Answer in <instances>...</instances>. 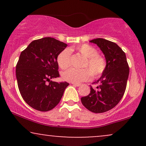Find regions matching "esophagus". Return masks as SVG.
<instances>
[{"label": "esophagus", "mask_w": 146, "mask_h": 146, "mask_svg": "<svg viewBox=\"0 0 146 146\" xmlns=\"http://www.w3.org/2000/svg\"><path fill=\"white\" fill-rule=\"evenodd\" d=\"M71 84L73 85V86H81V84H78V83H71Z\"/></svg>", "instance_id": "1"}]
</instances>
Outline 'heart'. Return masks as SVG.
Segmentation results:
<instances>
[{"label":"heart","instance_id":"1","mask_svg":"<svg viewBox=\"0 0 146 146\" xmlns=\"http://www.w3.org/2000/svg\"><path fill=\"white\" fill-rule=\"evenodd\" d=\"M77 50L86 58L82 64L84 68H71L63 73V79L72 83H80L90 80L92 75L98 77L103 73L106 68L105 60L98 56V52L90 45L84 44L71 48ZM57 61L62 69H66L71 66V52L64 49L60 52L57 58Z\"/></svg>","mask_w":146,"mask_h":146}]
</instances>
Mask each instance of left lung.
Segmentation results:
<instances>
[{
    "instance_id": "obj_1",
    "label": "left lung",
    "mask_w": 146,
    "mask_h": 146,
    "mask_svg": "<svg viewBox=\"0 0 146 146\" xmlns=\"http://www.w3.org/2000/svg\"><path fill=\"white\" fill-rule=\"evenodd\" d=\"M90 42L100 47L106 59V68L102 76L90 87L89 95L81 98V102L90 111L102 113L111 110L125 93L129 75V67L125 53L116 43L104 38H96Z\"/></svg>"
}]
</instances>
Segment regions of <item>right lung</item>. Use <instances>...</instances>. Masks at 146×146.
<instances>
[{"label":"right lung","mask_w":146,"mask_h":146,"mask_svg":"<svg viewBox=\"0 0 146 146\" xmlns=\"http://www.w3.org/2000/svg\"><path fill=\"white\" fill-rule=\"evenodd\" d=\"M67 44L46 37L31 42L21 52L16 65V79L23 100L39 111H48L58 104L69 84L58 83L57 58Z\"/></svg>","instance_id":"1"}]
</instances>
